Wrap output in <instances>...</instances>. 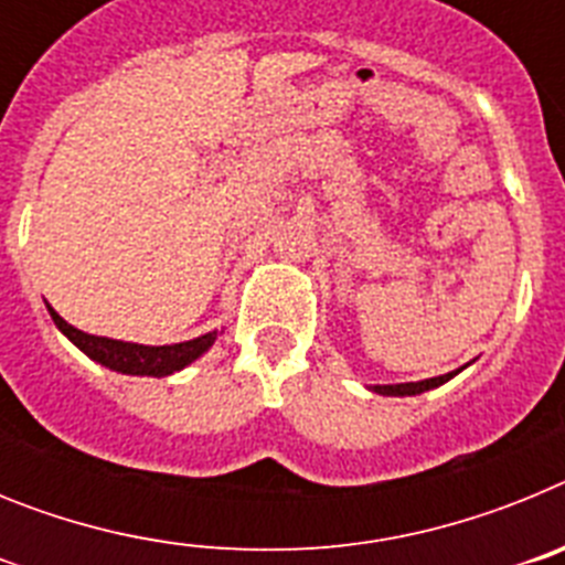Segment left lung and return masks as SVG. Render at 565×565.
I'll use <instances>...</instances> for the list:
<instances>
[{
  "mask_svg": "<svg viewBox=\"0 0 565 565\" xmlns=\"http://www.w3.org/2000/svg\"><path fill=\"white\" fill-rule=\"evenodd\" d=\"M463 367L452 373H444V376L436 379H422V382H402V384H371V391L379 393V396H418V393H427L433 387H441L444 382H450L456 373H461Z\"/></svg>",
  "mask_w": 565,
  "mask_h": 565,
  "instance_id": "obj_1",
  "label": "left lung"
}]
</instances>
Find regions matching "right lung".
I'll use <instances>...</instances> for the list:
<instances>
[{
  "label": "right lung",
  "mask_w": 565,
  "mask_h": 565,
  "mask_svg": "<svg viewBox=\"0 0 565 565\" xmlns=\"http://www.w3.org/2000/svg\"><path fill=\"white\" fill-rule=\"evenodd\" d=\"M50 317L56 322L58 331L76 344L78 351L87 353L93 362L104 364L115 373H127V376H172V373L183 371L194 359H201L203 353L214 344V339L223 331H209L203 337H194L189 342L174 344H138V342H121V339L96 337V333H84L64 322L53 308L47 306Z\"/></svg>",
  "instance_id": "obj_1"
}]
</instances>
